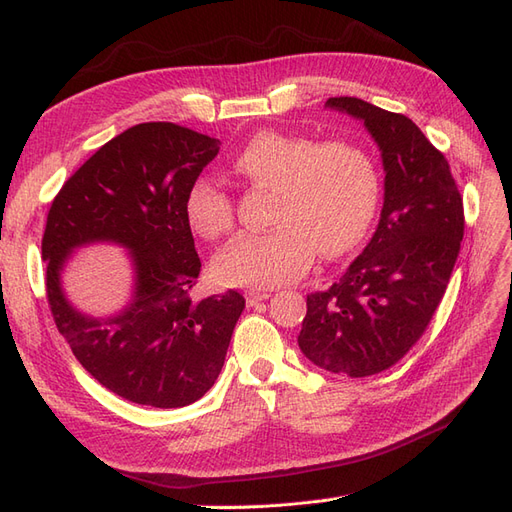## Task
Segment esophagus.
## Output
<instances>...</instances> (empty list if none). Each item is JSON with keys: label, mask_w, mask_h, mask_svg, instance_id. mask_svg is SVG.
I'll return each mask as SVG.
<instances>
[{"label": "esophagus", "mask_w": 512, "mask_h": 512, "mask_svg": "<svg viewBox=\"0 0 512 512\" xmlns=\"http://www.w3.org/2000/svg\"><path fill=\"white\" fill-rule=\"evenodd\" d=\"M269 297H271V292H267V290H260V288L245 290V301H247V305H256V303H260V301H267Z\"/></svg>", "instance_id": "esophagus-1"}]
</instances>
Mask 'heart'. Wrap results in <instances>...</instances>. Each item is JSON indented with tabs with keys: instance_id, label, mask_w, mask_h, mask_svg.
<instances>
[{
	"instance_id": "1",
	"label": "heart",
	"mask_w": 512,
	"mask_h": 512,
	"mask_svg": "<svg viewBox=\"0 0 512 512\" xmlns=\"http://www.w3.org/2000/svg\"><path fill=\"white\" fill-rule=\"evenodd\" d=\"M232 170L252 188L273 190V228L245 232L215 254L213 273L222 284H290L312 267L316 250L324 258L352 252L376 218L378 168L359 145L265 130L237 151ZM183 211L203 239H220L235 226V203L209 177L190 183Z\"/></svg>"
}]
</instances>
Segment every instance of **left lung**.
Returning <instances> with one entry per match:
<instances>
[{
  "instance_id": "left-lung-1",
  "label": "left lung",
  "mask_w": 512,
  "mask_h": 512,
  "mask_svg": "<svg viewBox=\"0 0 512 512\" xmlns=\"http://www.w3.org/2000/svg\"><path fill=\"white\" fill-rule=\"evenodd\" d=\"M329 108L365 123L382 151L374 237L339 280L307 294L299 348L314 365L365 378L404 359L444 297L463 239V198L444 153L406 115L359 98Z\"/></svg>"
}]
</instances>
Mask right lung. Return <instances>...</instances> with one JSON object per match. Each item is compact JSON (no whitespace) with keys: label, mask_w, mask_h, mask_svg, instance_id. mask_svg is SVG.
<instances>
[{"label":"right lung","mask_w":512,"mask_h":512,"mask_svg":"<svg viewBox=\"0 0 512 512\" xmlns=\"http://www.w3.org/2000/svg\"><path fill=\"white\" fill-rule=\"evenodd\" d=\"M220 145L177 123H138L76 170L46 215L42 258L57 331L91 376L134 404L183 408L203 397L245 307L237 290L190 297L200 258L185 194ZM94 240L128 246L137 273L131 305L106 321L76 313L58 282L73 247Z\"/></svg>","instance_id":"right-lung-1"}]
</instances>
